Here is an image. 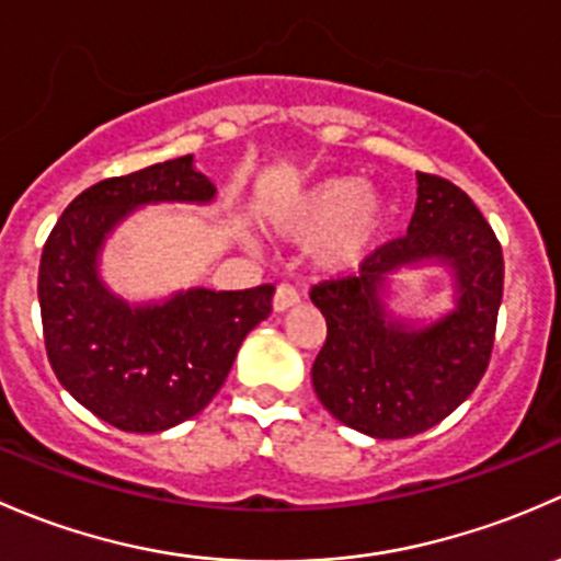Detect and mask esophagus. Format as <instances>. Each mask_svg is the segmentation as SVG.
I'll use <instances>...</instances> for the list:
<instances>
[{
    "label": "esophagus",
    "mask_w": 561,
    "mask_h": 561,
    "mask_svg": "<svg viewBox=\"0 0 561 561\" xmlns=\"http://www.w3.org/2000/svg\"><path fill=\"white\" fill-rule=\"evenodd\" d=\"M299 302V294L294 291L288 283H280L278 288H275V297H273V310L275 313H283V310L294 308V305Z\"/></svg>",
    "instance_id": "34e87169"
}]
</instances>
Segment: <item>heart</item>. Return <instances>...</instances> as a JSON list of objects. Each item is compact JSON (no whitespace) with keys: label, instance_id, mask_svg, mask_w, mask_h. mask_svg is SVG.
<instances>
[{"label":"heart","instance_id":"1","mask_svg":"<svg viewBox=\"0 0 561 561\" xmlns=\"http://www.w3.org/2000/svg\"><path fill=\"white\" fill-rule=\"evenodd\" d=\"M389 221V205L362 178L340 175L294 196L275 216V229L288 240L310 242L323 273H354L367 262Z\"/></svg>","mask_w":561,"mask_h":561}]
</instances>
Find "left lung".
Returning <instances> with one entry per match:
<instances>
[{"instance_id": "left-lung-1", "label": "left lung", "mask_w": 561, "mask_h": 561, "mask_svg": "<svg viewBox=\"0 0 561 561\" xmlns=\"http://www.w3.org/2000/svg\"><path fill=\"white\" fill-rule=\"evenodd\" d=\"M408 234L369 253L359 275L323 280L310 299L327 319L313 389L337 421L378 440L440 424L481 383L502 302L500 240L459 186L419 172ZM440 263L455 275V308L421 324L385 305L390 275Z\"/></svg>"}]
</instances>
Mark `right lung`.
<instances>
[{
  "mask_svg": "<svg viewBox=\"0 0 561 561\" xmlns=\"http://www.w3.org/2000/svg\"><path fill=\"white\" fill-rule=\"evenodd\" d=\"M216 199L194 156L107 178L75 196L39 259L45 351L69 394L124 432H164L218 394L245 334L273 310L275 286L188 288L129 305L100 275L107 234L142 205Z\"/></svg>",
  "mask_w": 561,
  "mask_h": 561,
  "instance_id": "obj_1",
  "label": "right lung"
}]
</instances>
